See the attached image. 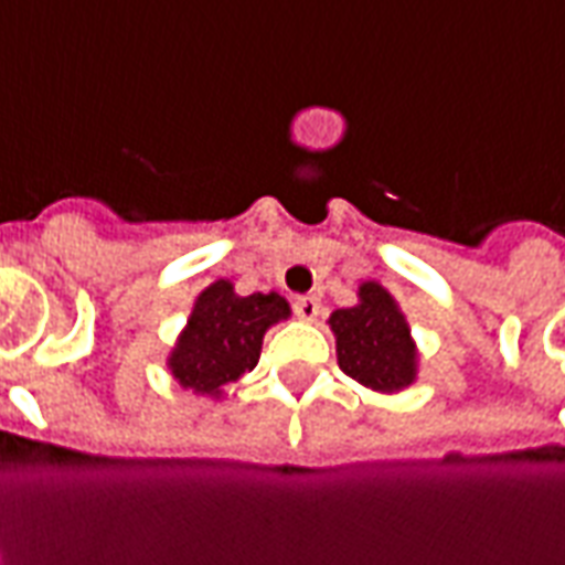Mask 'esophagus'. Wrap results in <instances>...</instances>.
Wrapping results in <instances>:
<instances>
[{"mask_svg":"<svg viewBox=\"0 0 565 565\" xmlns=\"http://www.w3.org/2000/svg\"><path fill=\"white\" fill-rule=\"evenodd\" d=\"M322 310V303L319 298H312V295H303V298L295 300V316H298L300 322H312L316 316Z\"/></svg>","mask_w":565,"mask_h":565,"instance_id":"esophagus-1","label":"esophagus"}]
</instances>
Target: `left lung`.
<instances>
[{
	"label": "left lung",
	"instance_id": "obj_1",
	"mask_svg": "<svg viewBox=\"0 0 565 565\" xmlns=\"http://www.w3.org/2000/svg\"><path fill=\"white\" fill-rule=\"evenodd\" d=\"M328 324L337 337V361L345 376L382 394L413 385L418 352L406 316L388 288L364 282L358 288L355 307L331 312Z\"/></svg>",
	"mask_w": 565,
	"mask_h": 565
}]
</instances>
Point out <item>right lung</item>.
Masks as SVG:
<instances>
[{"label": "right lung", "mask_w": 565, "mask_h": 565, "mask_svg": "<svg viewBox=\"0 0 565 565\" xmlns=\"http://www.w3.org/2000/svg\"><path fill=\"white\" fill-rule=\"evenodd\" d=\"M288 300L277 291L241 298L228 279L210 282L168 355L171 376L183 388L220 401L225 385L258 364L265 331L288 319Z\"/></svg>", "instance_id": "add662e5"}]
</instances>
